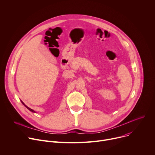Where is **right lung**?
<instances>
[{"label":"right lung","instance_id":"1","mask_svg":"<svg viewBox=\"0 0 155 155\" xmlns=\"http://www.w3.org/2000/svg\"><path fill=\"white\" fill-rule=\"evenodd\" d=\"M22 103H23V104L25 105V107H26V108H28V110H30V111H31V112H35L34 111V110H33L32 109H31V108H30L29 107H28V106H26V105H25V104H24V103H23V102H22Z\"/></svg>","mask_w":155,"mask_h":155}]
</instances>
